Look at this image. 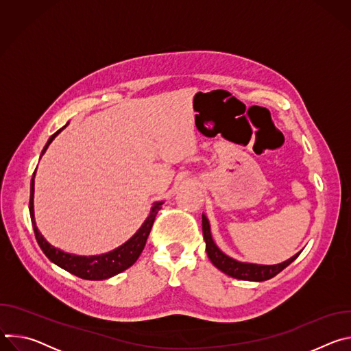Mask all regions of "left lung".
I'll return each instance as SVG.
<instances>
[{
	"mask_svg": "<svg viewBox=\"0 0 351 351\" xmlns=\"http://www.w3.org/2000/svg\"><path fill=\"white\" fill-rule=\"evenodd\" d=\"M203 234H204V240H206L207 254H208V258L211 260V263L218 269H221L223 274H226L232 278H236V279H241V280H254V282L268 280V279L274 278L275 275H278L280 271H283L287 265H290L300 256V253H298L294 257H291L290 260H287L282 264H276V265H256V264L239 263V261L228 257L226 254H223L217 247V244L213 240L210 223H208V219L206 215H203Z\"/></svg>",
	"mask_w": 351,
	"mask_h": 351,
	"instance_id": "obj_1",
	"label": "left lung"
}]
</instances>
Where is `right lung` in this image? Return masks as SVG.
I'll use <instances>...</instances> for the list:
<instances>
[{
    "mask_svg": "<svg viewBox=\"0 0 351 351\" xmlns=\"http://www.w3.org/2000/svg\"><path fill=\"white\" fill-rule=\"evenodd\" d=\"M65 128V126H64ZM61 128L60 130H57L51 137L48 138L45 147L43 148L41 156L45 153V149L48 148L49 143L54 140V137L64 129ZM36 173V171H34ZM34 173L32 178V183H30V202H29V211H30V218H32V225L34 229V236L36 240L40 245V248L43 250V253L47 256V258L49 261H53L54 264H57L58 267H61L62 269L71 272L72 275L86 279V280H103V279H108L111 276H115L121 272H123L125 269H128L129 267H132L137 258L140 257L143 248L145 245L147 237L152 232L153 223L156 221V217L158 214V211L161 210V204L162 203H157L149 217L145 219V222L143 223V226L137 230V233L128 240L125 244H122L121 247H118L114 252H110L107 254H101V256H93V257H79V256H73V254H68L61 252V250L53 247L49 243L45 241V239L41 236V233L38 232L36 222H34V211H33V195H34Z\"/></svg>",
    "mask_w": 351,
    "mask_h": 351,
    "instance_id": "add662e5",
    "label": "right lung"
}]
</instances>
